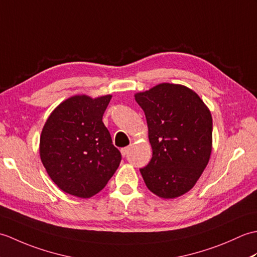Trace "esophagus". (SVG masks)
<instances>
[{
    "label": "esophagus",
    "instance_id": "34e87169",
    "mask_svg": "<svg viewBox=\"0 0 257 257\" xmlns=\"http://www.w3.org/2000/svg\"><path fill=\"white\" fill-rule=\"evenodd\" d=\"M128 150H129L128 147H125V148H121V150H120V152H121L122 157H125V156H127V154H128Z\"/></svg>",
    "mask_w": 257,
    "mask_h": 257
}]
</instances>
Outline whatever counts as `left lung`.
<instances>
[{"label":"left lung","mask_w":257,"mask_h":257,"mask_svg":"<svg viewBox=\"0 0 257 257\" xmlns=\"http://www.w3.org/2000/svg\"><path fill=\"white\" fill-rule=\"evenodd\" d=\"M145 111L152 158L140 169L152 193L181 196L194 187L210 160L212 116L203 100L183 85L162 83L137 92Z\"/></svg>","instance_id":"left-lung-1"}]
</instances>
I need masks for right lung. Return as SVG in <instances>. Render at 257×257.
I'll return each instance as SVG.
<instances>
[{
	"mask_svg": "<svg viewBox=\"0 0 257 257\" xmlns=\"http://www.w3.org/2000/svg\"><path fill=\"white\" fill-rule=\"evenodd\" d=\"M111 95H76L54 109L43 127L40 156L64 192L88 199L106 187L121 155L102 122Z\"/></svg>",
	"mask_w": 257,
	"mask_h": 257,
	"instance_id": "add662e5",
	"label": "right lung"
}]
</instances>
